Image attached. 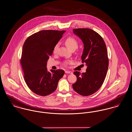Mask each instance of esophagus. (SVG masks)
<instances>
[{
	"mask_svg": "<svg viewBox=\"0 0 132 132\" xmlns=\"http://www.w3.org/2000/svg\"><path fill=\"white\" fill-rule=\"evenodd\" d=\"M65 73H69V74H72L73 73L72 71H67V70L65 71Z\"/></svg>",
	"mask_w": 132,
	"mask_h": 132,
	"instance_id": "esophagus-1",
	"label": "esophagus"
}]
</instances>
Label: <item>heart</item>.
Instances as JSON below:
<instances>
[{
  "mask_svg": "<svg viewBox=\"0 0 132 132\" xmlns=\"http://www.w3.org/2000/svg\"><path fill=\"white\" fill-rule=\"evenodd\" d=\"M65 44L66 45V46H67V47L69 49V50H72V49H74L75 50V49H76L78 47V43L77 40L72 38V37H69L65 41ZM58 44H56L54 48V52H55L57 51L58 48Z\"/></svg>",
  "mask_w": 132,
  "mask_h": 132,
  "instance_id": "b5f03b06",
  "label": "heart"
}]
</instances>
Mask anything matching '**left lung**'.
<instances>
[{"label": "left lung", "mask_w": 132, "mask_h": 132, "mask_svg": "<svg viewBox=\"0 0 132 132\" xmlns=\"http://www.w3.org/2000/svg\"><path fill=\"white\" fill-rule=\"evenodd\" d=\"M73 32L83 44L81 62L87 66L86 72L75 71L77 81L73 89L83 96H88L97 91L105 79L109 66L105 44L102 37L90 29H76Z\"/></svg>", "instance_id": "1"}]
</instances>
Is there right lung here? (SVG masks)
I'll list each match as a JSON object with an SVG mask.
<instances>
[{"label": "right lung", "instance_id": "right-lung-1", "mask_svg": "<svg viewBox=\"0 0 132 132\" xmlns=\"http://www.w3.org/2000/svg\"><path fill=\"white\" fill-rule=\"evenodd\" d=\"M65 31L41 30L28 37L23 45L20 63L24 78L30 90L38 95L46 96L53 92L64 74L62 70L48 71L47 64Z\"/></svg>", "mask_w": 132, "mask_h": 132}]
</instances>
